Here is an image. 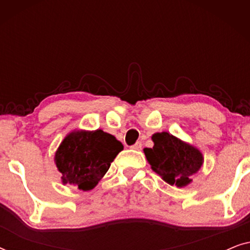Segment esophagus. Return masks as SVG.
<instances>
[{
    "label": "esophagus",
    "mask_w": 250,
    "mask_h": 250,
    "mask_svg": "<svg viewBox=\"0 0 250 250\" xmlns=\"http://www.w3.org/2000/svg\"><path fill=\"white\" fill-rule=\"evenodd\" d=\"M132 149H134V150H141L142 149V142H136L135 145H133L132 146H131Z\"/></svg>",
    "instance_id": "1"
}]
</instances>
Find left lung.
<instances>
[{
	"label": "left lung",
	"mask_w": 250,
	"mask_h": 250,
	"mask_svg": "<svg viewBox=\"0 0 250 250\" xmlns=\"http://www.w3.org/2000/svg\"><path fill=\"white\" fill-rule=\"evenodd\" d=\"M153 148H146V159L151 168L169 184L182 188L191 182V175L203 165L199 150L184 143L167 132L152 135Z\"/></svg>",
	"instance_id": "left-lung-1"
}]
</instances>
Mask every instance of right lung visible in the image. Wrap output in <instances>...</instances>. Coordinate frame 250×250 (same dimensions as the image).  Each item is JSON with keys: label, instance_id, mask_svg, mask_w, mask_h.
Returning a JSON list of instances; mask_svg holds the SVG:
<instances>
[{"label": "right lung", "instance_id": "add662e5", "mask_svg": "<svg viewBox=\"0 0 250 250\" xmlns=\"http://www.w3.org/2000/svg\"><path fill=\"white\" fill-rule=\"evenodd\" d=\"M123 149L115 136L101 129L78 131L63 140L54 159L63 184H74L87 191L97 186Z\"/></svg>", "mask_w": 250, "mask_h": 250}]
</instances>
